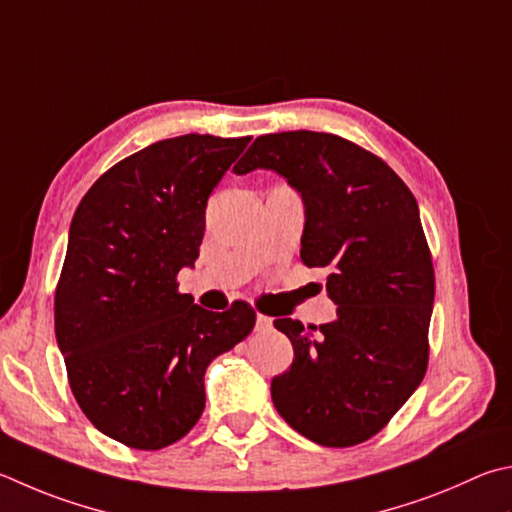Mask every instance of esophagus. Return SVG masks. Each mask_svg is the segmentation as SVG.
I'll list each match as a JSON object with an SVG mask.
<instances>
[{
	"instance_id": "34e87169",
	"label": "esophagus",
	"mask_w": 512,
	"mask_h": 512,
	"mask_svg": "<svg viewBox=\"0 0 512 512\" xmlns=\"http://www.w3.org/2000/svg\"><path fill=\"white\" fill-rule=\"evenodd\" d=\"M257 331H268L273 329V318L271 315H264V313H257V324H255Z\"/></svg>"
}]
</instances>
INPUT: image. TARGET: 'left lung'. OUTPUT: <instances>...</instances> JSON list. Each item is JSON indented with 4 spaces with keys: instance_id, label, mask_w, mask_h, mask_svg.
Instances as JSON below:
<instances>
[{
    "instance_id": "8db88e82",
    "label": "left lung",
    "mask_w": 512,
    "mask_h": 512,
    "mask_svg": "<svg viewBox=\"0 0 512 512\" xmlns=\"http://www.w3.org/2000/svg\"><path fill=\"white\" fill-rule=\"evenodd\" d=\"M257 167L302 194L300 257L327 268L338 304L320 327L273 322L293 345V365L271 383L273 403L306 439L358 445L392 421L427 371L434 266L416 199L380 156L336 134L259 136L235 172Z\"/></svg>"
}]
</instances>
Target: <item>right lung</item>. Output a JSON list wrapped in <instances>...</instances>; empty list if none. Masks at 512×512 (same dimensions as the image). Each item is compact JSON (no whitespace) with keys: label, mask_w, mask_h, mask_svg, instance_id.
I'll return each instance as SVG.
<instances>
[{"label":"right lung","mask_w":512,"mask_h":512,"mask_svg":"<svg viewBox=\"0 0 512 512\" xmlns=\"http://www.w3.org/2000/svg\"><path fill=\"white\" fill-rule=\"evenodd\" d=\"M250 136L185 134L147 145L82 197L55 286V338L80 410L134 450L188 434L203 374L255 327V309L212 313L179 291L206 232V206Z\"/></svg>","instance_id":"right-lung-1"}]
</instances>
